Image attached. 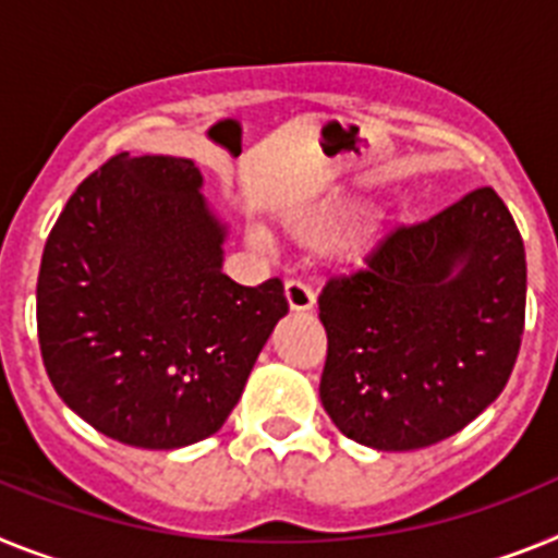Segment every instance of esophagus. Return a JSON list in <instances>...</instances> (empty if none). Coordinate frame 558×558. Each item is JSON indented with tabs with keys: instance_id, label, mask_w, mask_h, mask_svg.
Here are the masks:
<instances>
[{
	"instance_id": "34e87169",
	"label": "esophagus",
	"mask_w": 558,
	"mask_h": 558,
	"mask_svg": "<svg viewBox=\"0 0 558 558\" xmlns=\"http://www.w3.org/2000/svg\"><path fill=\"white\" fill-rule=\"evenodd\" d=\"M286 303H289V308L292 312H308V308H314V292L312 286L303 283V280H286Z\"/></svg>"
}]
</instances>
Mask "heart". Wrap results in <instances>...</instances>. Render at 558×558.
<instances>
[{
	"mask_svg": "<svg viewBox=\"0 0 558 558\" xmlns=\"http://www.w3.org/2000/svg\"><path fill=\"white\" fill-rule=\"evenodd\" d=\"M289 230H292V235L300 244H331L339 235V230H342V213L333 210V207H317V210H308L300 219H294Z\"/></svg>",
	"mask_w": 558,
	"mask_h": 558,
	"instance_id": "1",
	"label": "heart"
}]
</instances>
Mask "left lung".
Here are the masks:
<instances>
[{
	"label": "left lung",
	"instance_id": "1",
	"mask_svg": "<svg viewBox=\"0 0 558 558\" xmlns=\"http://www.w3.org/2000/svg\"><path fill=\"white\" fill-rule=\"evenodd\" d=\"M319 399L381 452L433 447L502 393L525 328V246L492 187L387 232L319 294Z\"/></svg>",
	"mask_w": 558,
	"mask_h": 558
}]
</instances>
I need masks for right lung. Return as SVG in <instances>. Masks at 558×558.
<instances>
[{
    "instance_id": "1",
    "label": "right lung",
    "mask_w": 558,
    "mask_h": 558,
    "mask_svg": "<svg viewBox=\"0 0 558 558\" xmlns=\"http://www.w3.org/2000/svg\"><path fill=\"white\" fill-rule=\"evenodd\" d=\"M182 157H111L41 255L38 345L56 393L109 438L179 449L219 433L289 312L283 283L221 272L227 227Z\"/></svg>"
}]
</instances>
